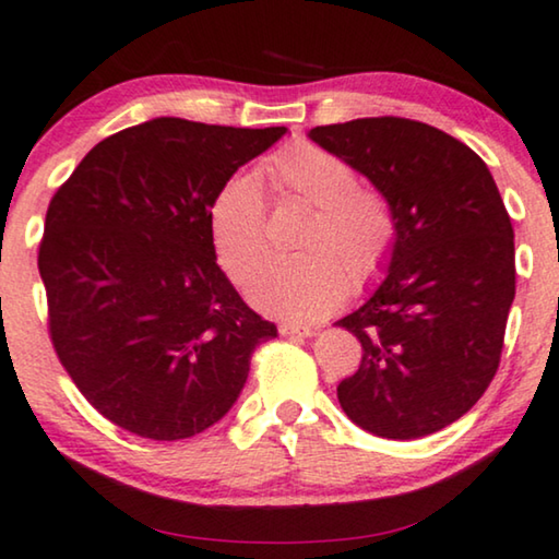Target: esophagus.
Segmentation results:
<instances>
[{
  "mask_svg": "<svg viewBox=\"0 0 559 559\" xmlns=\"http://www.w3.org/2000/svg\"><path fill=\"white\" fill-rule=\"evenodd\" d=\"M278 332L281 336H298V340H304V336L317 334V329L309 324H296V321H283V324H278Z\"/></svg>",
  "mask_w": 559,
  "mask_h": 559,
  "instance_id": "obj_1",
  "label": "esophagus"
}]
</instances>
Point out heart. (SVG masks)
I'll use <instances>...</instances> for the list:
<instances>
[{
  "label": "heart",
  "instance_id": "obj_1",
  "mask_svg": "<svg viewBox=\"0 0 559 559\" xmlns=\"http://www.w3.org/2000/svg\"><path fill=\"white\" fill-rule=\"evenodd\" d=\"M281 198L309 202L313 219L294 258H273L248 288L269 317L311 321L380 276L395 242V217L382 194L359 187L355 167L317 144L278 148L258 169ZM210 235L217 261L235 283H246L263 261L265 198L253 175H233L210 202Z\"/></svg>",
  "mask_w": 559,
  "mask_h": 559
}]
</instances>
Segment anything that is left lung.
Instances as JSON below:
<instances>
[{
  "mask_svg": "<svg viewBox=\"0 0 559 559\" xmlns=\"http://www.w3.org/2000/svg\"><path fill=\"white\" fill-rule=\"evenodd\" d=\"M395 217L388 276L336 321L361 344L336 397L352 423L392 440L436 433L489 388L514 301V227L489 167L436 126L380 116L317 126Z\"/></svg>",
  "mask_w": 559,
  "mask_h": 559,
  "instance_id": "obj_1",
  "label": "left lung"
}]
</instances>
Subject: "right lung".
Here are the masks:
<instances>
[{
  "instance_id": "1",
  "label": "right lung",
  "mask_w": 559,
  "mask_h": 559,
  "mask_svg": "<svg viewBox=\"0 0 559 559\" xmlns=\"http://www.w3.org/2000/svg\"><path fill=\"white\" fill-rule=\"evenodd\" d=\"M283 133L162 116L93 146L50 200L37 269L52 347L129 433L215 426L278 334L219 271L207 215L217 187Z\"/></svg>"
}]
</instances>
